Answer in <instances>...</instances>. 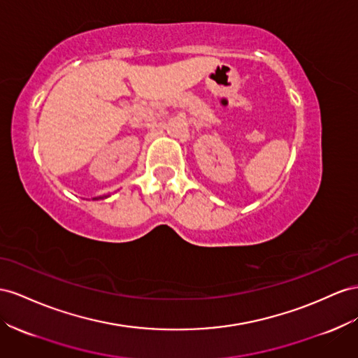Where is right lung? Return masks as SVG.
Returning a JSON list of instances; mask_svg holds the SVG:
<instances>
[{
    "label": "right lung",
    "instance_id": "1",
    "mask_svg": "<svg viewBox=\"0 0 358 358\" xmlns=\"http://www.w3.org/2000/svg\"><path fill=\"white\" fill-rule=\"evenodd\" d=\"M94 199H96V197H94ZM99 199H102V197H99Z\"/></svg>",
    "mask_w": 358,
    "mask_h": 358
}]
</instances>
